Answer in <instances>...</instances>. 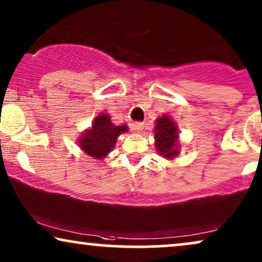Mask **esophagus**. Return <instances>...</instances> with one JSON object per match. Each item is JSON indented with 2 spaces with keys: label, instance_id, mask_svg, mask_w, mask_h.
<instances>
[{
  "label": "esophagus",
  "instance_id": "34e87169",
  "mask_svg": "<svg viewBox=\"0 0 262 262\" xmlns=\"http://www.w3.org/2000/svg\"><path fill=\"white\" fill-rule=\"evenodd\" d=\"M130 128L134 134H141L143 130V124L138 123V121H134V123L130 124Z\"/></svg>",
  "mask_w": 262,
  "mask_h": 262
}]
</instances>
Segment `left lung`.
I'll list each match as a JSON object with an SVG mask.
<instances>
[{"label":"left lung","instance_id":"obj_1","mask_svg":"<svg viewBox=\"0 0 262 262\" xmlns=\"http://www.w3.org/2000/svg\"><path fill=\"white\" fill-rule=\"evenodd\" d=\"M154 135H155V148L159 155L166 160H174L179 156L180 154L179 127L173 118L167 114L157 118L154 127Z\"/></svg>","mask_w":262,"mask_h":262}]
</instances>
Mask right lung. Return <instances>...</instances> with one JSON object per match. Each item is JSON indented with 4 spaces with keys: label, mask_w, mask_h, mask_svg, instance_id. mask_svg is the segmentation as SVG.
<instances>
[{
    "label": "right lung",
    "mask_w": 262,
    "mask_h": 262,
    "mask_svg": "<svg viewBox=\"0 0 262 262\" xmlns=\"http://www.w3.org/2000/svg\"><path fill=\"white\" fill-rule=\"evenodd\" d=\"M127 130V125H114L110 114L100 113L94 118L92 126L82 132L77 144L94 160H105L113 150L118 137Z\"/></svg>",
    "instance_id": "right-lung-1"
}]
</instances>
